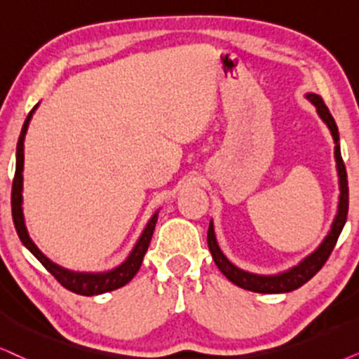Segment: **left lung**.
Wrapping results in <instances>:
<instances>
[{
    "mask_svg": "<svg viewBox=\"0 0 359 359\" xmlns=\"http://www.w3.org/2000/svg\"><path fill=\"white\" fill-rule=\"evenodd\" d=\"M305 97L310 101L313 106L316 107V114L320 116V119L325 122V126L330 129L331 137L334 142V162H337V172H338V210L334 215L333 224L330 226V232L326 233L316 250H313L310 255H306L300 263L292 266V269L280 271L275 275H262V273H252V271L238 269L237 265H233L229 258L225 257V253L222 252L219 242H217L215 235V225L213 220H210L208 225V233H207V243L208 250L212 253L213 262L219 266V270L224 273L226 278L232 281L237 287L248 290V292L255 293H288L293 290L300 288L302 285H305L308 280H311L313 276L318 273L321 266L325 265V262L328 260L330 253L333 252L337 240L341 233L344 224H346V215H348V179H346V169H344L341 151H339V134L337 122H334L333 116L330 114L328 107L325 106L323 99L315 93H306Z\"/></svg>",
    "mask_w": 359,
    "mask_h": 359,
    "instance_id": "left-lung-1",
    "label": "left lung"
}]
</instances>
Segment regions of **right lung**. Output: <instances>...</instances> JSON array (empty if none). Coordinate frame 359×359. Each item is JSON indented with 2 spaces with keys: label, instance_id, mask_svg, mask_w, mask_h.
I'll use <instances>...</instances> for the list:
<instances>
[{
  "label": "right lung",
  "instance_id": "right-lung-1",
  "mask_svg": "<svg viewBox=\"0 0 359 359\" xmlns=\"http://www.w3.org/2000/svg\"><path fill=\"white\" fill-rule=\"evenodd\" d=\"M39 104H36L33 111L29 112L26 117L25 124H22L20 139H18L16 146V172H15V180H13V190H11V212H13V222H15L18 237L22 242L28 250L43 263V266L56 278L62 287L69 290L72 293L84 294V297H94V294H102L112 290H117L124 285L129 283L137 273L140 265L144 262V255H146L149 245H151V238L156 229L157 219H158V210L149 219V222L144 226L142 233L139 235L137 242H135L134 248L130 250L129 255L121 265H117L116 269L106 270V271H74L65 266L57 265L53 260L44 255L43 252L36 247L33 238L29 237L28 229H26L25 222V212H22V170H25V137L28 133L29 122L33 119L34 111L38 109Z\"/></svg>",
  "mask_w": 359,
  "mask_h": 359
}]
</instances>
